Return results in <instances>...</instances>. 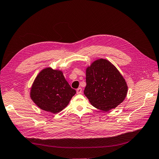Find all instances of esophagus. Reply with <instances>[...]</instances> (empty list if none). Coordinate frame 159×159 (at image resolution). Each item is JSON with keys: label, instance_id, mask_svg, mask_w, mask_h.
Listing matches in <instances>:
<instances>
[{"label": "esophagus", "instance_id": "34e87169", "mask_svg": "<svg viewBox=\"0 0 159 159\" xmlns=\"http://www.w3.org/2000/svg\"><path fill=\"white\" fill-rule=\"evenodd\" d=\"M76 93H77L78 94L82 93V89H81V88H79V89H76Z\"/></svg>", "mask_w": 159, "mask_h": 159}]
</instances>
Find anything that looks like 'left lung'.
Returning <instances> with one entry per match:
<instances>
[{
  "instance_id": "obj_1",
  "label": "left lung",
  "mask_w": 159,
  "mask_h": 159,
  "mask_svg": "<svg viewBox=\"0 0 159 159\" xmlns=\"http://www.w3.org/2000/svg\"><path fill=\"white\" fill-rule=\"evenodd\" d=\"M84 95L93 107L103 111L115 109L125 99L128 86L114 65L105 59L93 61L86 70Z\"/></svg>"
}]
</instances>
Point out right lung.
Wrapping results in <instances>:
<instances>
[{"label":"right lung","instance_id":"right-lung-1","mask_svg":"<svg viewBox=\"0 0 159 159\" xmlns=\"http://www.w3.org/2000/svg\"><path fill=\"white\" fill-rule=\"evenodd\" d=\"M75 93L61 70L46 67L35 78L30 97L40 109L57 113L67 106Z\"/></svg>","mask_w":159,"mask_h":159}]
</instances>
